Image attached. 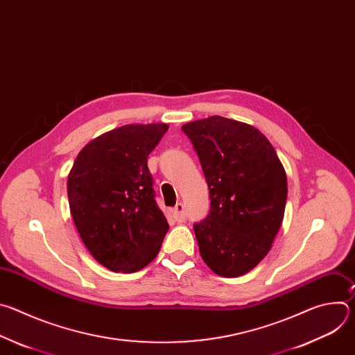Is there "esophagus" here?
Here are the masks:
<instances>
[{
  "mask_svg": "<svg viewBox=\"0 0 355 355\" xmlns=\"http://www.w3.org/2000/svg\"><path fill=\"white\" fill-rule=\"evenodd\" d=\"M171 214H173L174 219H175L177 222H180V223H182V222H185V220H187V214H185L184 205L181 204V202H178V204L173 208Z\"/></svg>",
  "mask_w": 355,
  "mask_h": 355,
  "instance_id": "obj_1",
  "label": "esophagus"
}]
</instances>
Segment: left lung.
<instances>
[{
    "label": "left lung",
    "instance_id": "left-lung-1",
    "mask_svg": "<svg viewBox=\"0 0 355 355\" xmlns=\"http://www.w3.org/2000/svg\"><path fill=\"white\" fill-rule=\"evenodd\" d=\"M209 187L208 216L193 225L200 257L218 275L254 268L282 225L288 184L272 144L254 126L211 116L184 125Z\"/></svg>",
    "mask_w": 355,
    "mask_h": 355
}]
</instances>
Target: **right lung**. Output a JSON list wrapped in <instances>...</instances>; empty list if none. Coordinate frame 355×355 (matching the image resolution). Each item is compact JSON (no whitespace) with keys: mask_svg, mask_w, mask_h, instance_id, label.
<instances>
[{"mask_svg":"<svg viewBox=\"0 0 355 355\" xmlns=\"http://www.w3.org/2000/svg\"><path fill=\"white\" fill-rule=\"evenodd\" d=\"M166 123L125 125L78 153L67 180L70 212L91 256L114 272H136L153 261L168 232L156 204L147 157Z\"/></svg>","mask_w":355,"mask_h":355,"instance_id":"right-lung-1","label":"right lung"}]
</instances>
